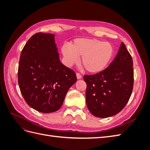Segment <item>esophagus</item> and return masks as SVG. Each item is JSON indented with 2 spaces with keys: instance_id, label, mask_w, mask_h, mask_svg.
<instances>
[{
  "instance_id": "obj_1",
  "label": "esophagus",
  "mask_w": 150,
  "mask_h": 150,
  "mask_svg": "<svg viewBox=\"0 0 150 150\" xmlns=\"http://www.w3.org/2000/svg\"><path fill=\"white\" fill-rule=\"evenodd\" d=\"M76 77L78 79H81V78H82V76H81V75L79 73H76Z\"/></svg>"
}]
</instances>
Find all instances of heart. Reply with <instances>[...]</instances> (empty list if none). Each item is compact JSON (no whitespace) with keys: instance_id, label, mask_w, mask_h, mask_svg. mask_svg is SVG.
I'll list each match as a JSON object with an SVG mask.
<instances>
[{"instance_id":"1","label":"heart","mask_w":150,"mask_h":150,"mask_svg":"<svg viewBox=\"0 0 150 150\" xmlns=\"http://www.w3.org/2000/svg\"><path fill=\"white\" fill-rule=\"evenodd\" d=\"M64 64L71 66L78 61L81 56V64L91 74L102 72L110 64L114 55L112 45L94 39L78 38L69 46L63 45L61 47Z\"/></svg>"}]
</instances>
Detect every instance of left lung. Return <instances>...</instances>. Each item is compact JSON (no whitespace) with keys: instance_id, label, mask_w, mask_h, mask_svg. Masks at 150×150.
Wrapping results in <instances>:
<instances>
[{"instance_id":"left-lung-1","label":"left lung","mask_w":150,"mask_h":150,"mask_svg":"<svg viewBox=\"0 0 150 150\" xmlns=\"http://www.w3.org/2000/svg\"><path fill=\"white\" fill-rule=\"evenodd\" d=\"M86 104L93 115L108 117L120 112L128 102L133 87V59L125 45L109 66L99 73L85 75Z\"/></svg>"}]
</instances>
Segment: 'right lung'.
Listing matches in <instances>:
<instances>
[{
  "mask_svg": "<svg viewBox=\"0 0 150 150\" xmlns=\"http://www.w3.org/2000/svg\"><path fill=\"white\" fill-rule=\"evenodd\" d=\"M55 35L36 33L22 49L18 82L25 101L44 113L59 110L68 90L77 81L74 72L63 65Z\"/></svg>",
  "mask_w": 150,
  "mask_h": 150,
  "instance_id": "obj_1",
  "label": "right lung"
}]
</instances>
